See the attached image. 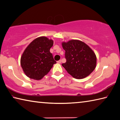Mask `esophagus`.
I'll return each instance as SVG.
<instances>
[{
	"mask_svg": "<svg viewBox=\"0 0 120 120\" xmlns=\"http://www.w3.org/2000/svg\"><path fill=\"white\" fill-rule=\"evenodd\" d=\"M57 63H58V64H60L61 63V60H60L58 61H57Z\"/></svg>",
	"mask_w": 120,
	"mask_h": 120,
	"instance_id": "34e87169",
	"label": "esophagus"
}]
</instances>
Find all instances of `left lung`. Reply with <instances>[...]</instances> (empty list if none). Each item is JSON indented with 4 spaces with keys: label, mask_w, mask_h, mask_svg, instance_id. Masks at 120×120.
I'll list each match as a JSON object with an SVG mask.
<instances>
[{
    "label": "left lung",
    "mask_w": 120,
    "mask_h": 120,
    "mask_svg": "<svg viewBox=\"0 0 120 120\" xmlns=\"http://www.w3.org/2000/svg\"><path fill=\"white\" fill-rule=\"evenodd\" d=\"M67 61L62 64L72 77L82 79L92 72L97 66V56L92 49L83 41L70 40L62 42Z\"/></svg>",
    "instance_id": "1"
}]
</instances>
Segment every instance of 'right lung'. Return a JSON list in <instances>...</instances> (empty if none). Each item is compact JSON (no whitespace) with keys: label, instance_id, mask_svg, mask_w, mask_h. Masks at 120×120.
<instances>
[{"label":"right lung","instance_id":"add662e5","mask_svg":"<svg viewBox=\"0 0 120 120\" xmlns=\"http://www.w3.org/2000/svg\"><path fill=\"white\" fill-rule=\"evenodd\" d=\"M53 40L46 37L36 38L26 47L20 59L23 72L30 79L40 80L56 64L50 49Z\"/></svg>","mask_w":120,"mask_h":120}]
</instances>
